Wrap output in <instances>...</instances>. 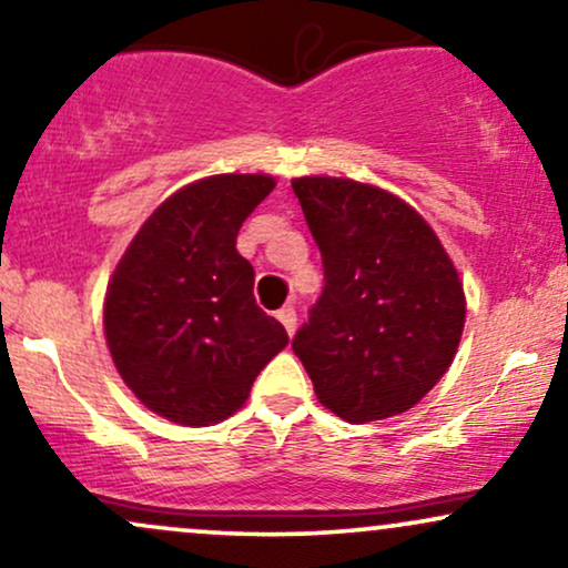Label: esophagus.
Returning <instances> with one entry per match:
<instances>
[{
	"label": "esophagus",
	"instance_id": "obj_1",
	"mask_svg": "<svg viewBox=\"0 0 568 568\" xmlns=\"http://www.w3.org/2000/svg\"><path fill=\"white\" fill-rule=\"evenodd\" d=\"M277 321L285 325L288 336L296 334V310H293V306H283V310L277 312Z\"/></svg>",
	"mask_w": 568,
	"mask_h": 568
}]
</instances>
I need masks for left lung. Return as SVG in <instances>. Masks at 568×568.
Returning <instances> with one entry per match:
<instances>
[{
	"mask_svg": "<svg viewBox=\"0 0 568 568\" xmlns=\"http://www.w3.org/2000/svg\"><path fill=\"white\" fill-rule=\"evenodd\" d=\"M325 288L293 352L336 416L366 425L414 408L452 366L465 291L408 202L349 179H293Z\"/></svg>",
	"mask_w": 568,
	"mask_h": 568,
	"instance_id": "obj_1",
	"label": "left lung"
}]
</instances>
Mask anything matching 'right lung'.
<instances>
[{"label": "right lung", "mask_w": 568, "mask_h": 568, "mask_svg": "<svg viewBox=\"0 0 568 568\" xmlns=\"http://www.w3.org/2000/svg\"><path fill=\"white\" fill-rule=\"evenodd\" d=\"M275 189L272 175L224 173L171 194L116 264L103 331L122 382L186 427L226 419L288 334L253 298L237 232Z\"/></svg>", "instance_id": "right-lung-1"}]
</instances>
